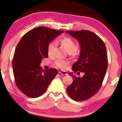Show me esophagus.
Masks as SVG:
<instances>
[{
    "label": "esophagus",
    "instance_id": "1",
    "mask_svg": "<svg viewBox=\"0 0 122 122\" xmlns=\"http://www.w3.org/2000/svg\"><path fill=\"white\" fill-rule=\"evenodd\" d=\"M59 73H60L62 75H67V74H68V73H67V72L62 71V70H60L59 71Z\"/></svg>",
    "mask_w": 122,
    "mask_h": 122
}]
</instances>
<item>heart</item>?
<instances>
[{
  "label": "heart",
  "instance_id": "heart-1",
  "mask_svg": "<svg viewBox=\"0 0 122 122\" xmlns=\"http://www.w3.org/2000/svg\"><path fill=\"white\" fill-rule=\"evenodd\" d=\"M59 43L62 47L68 52L70 56L72 57H77L79 56L80 52L77 50V46L76 42L71 38L64 37L59 40ZM56 48V44L54 42H51L48 45L47 48L48 54L49 56H52L54 49ZM69 62L63 60H57L54 62L55 66L61 69H64L69 65Z\"/></svg>",
  "mask_w": 122,
  "mask_h": 122
}]
</instances>
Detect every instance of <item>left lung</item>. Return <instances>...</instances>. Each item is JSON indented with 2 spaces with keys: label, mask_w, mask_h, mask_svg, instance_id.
<instances>
[{
  "label": "left lung",
  "mask_w": 122,
  "mask_h": 122,
  "mask_svg": "<svg viewBox=\"0 0 122 122\" xmlns=\"http://www.w3.org/2000/svg\"><path fill=\"white\" fill-rule=\"evenodd\" d=\"M76 38L81 46L80 55L73 64L72 70L77 74L83 72L82 77H76L72 72L73 83L67 87L69 96L76 101L89 99L102 86L107 68V48L103 40L95 33L88 30L67 31Z\"/></svg>",
  "instance_id": "1"
}]
</instances>
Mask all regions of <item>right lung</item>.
<instances>
[{
    "instance_id": "1",
    "label": "right lung",
    "mask_w": 122,
    "mask_h": 122,
    "mask_svg": "<svg viewBox=\"0 0 122 122\" xmlns=\"http://www.w3.org/2000/svg\"><path fill=\"white\" fill-rule=\"evenodd\" d=\"M63 32L39 27L27 32L18 43L12 60L13 73L17 86L27 97L42 95L58 74L56 69L44 70L40 64L48 56L49 42Z\"/></svg>"
}]
</instances>
